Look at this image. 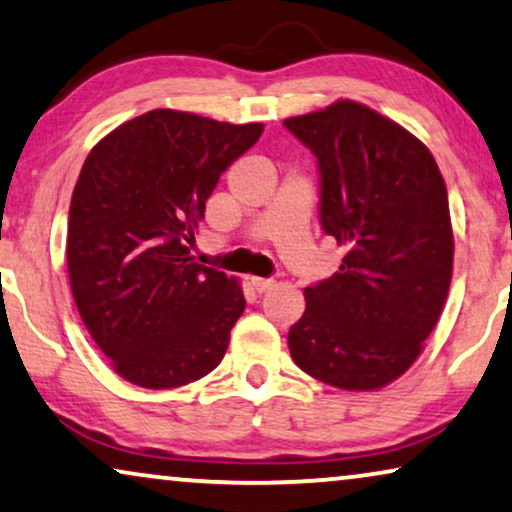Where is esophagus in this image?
I'll return each instance as SVG.
<instances>
[{
	"label": "esophagus",
	"instance_id": "34e87169",
	"mask_svg": "<svg viewBox=\"0 0 512 512\" xmlns=\"http://www.w3.org/2000/svg\"><path fill=\"white\" fill-rule=\"evenodd\" d=\"M251 286H254V291L265 293L275 286V282H272V279H263V277H251Z\"/></svg>",
	"mask_w": 512,
	"mask_h": 512
}]
</instances>
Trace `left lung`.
<instances>
[{
  "label": "left lung",
  "mask_w": 512,
  "mask_h": 512,
  "mask_svg": "<svg viewBox=\"0 0 512 512\" xmlns=\"http://www.w3.org/2000/svg\"><path fill=\"white\" fill-rule=\"evenodd\" d=\"M319 163L321 228L340 270L305 289L289 331L300 370L331 387H387L422 354L452 282L447 188L431 151L352 100L284 121Z\"/></svg>",
  "instance_id": "8db88e82"
}]
</instances>
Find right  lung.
Instances as JSON below:
<instances>
[{"instance_id": "1", "label": "right lung", "mask_w": 512, "mask_h": 512, "mask_svg": "<svg viewBox=\"0 0 512 512\" xmlns=\"http://www.w3.org/2000/svg\"><path fill=\"white\" fill-rule=\"evenodd\" d=\"M263 123L153 109L88 153L72 193L67 270L90 338L123 380L174 389L219 366L244 293L193 261L195 228L226 167Z\"/></svg>"}]
</instances>
